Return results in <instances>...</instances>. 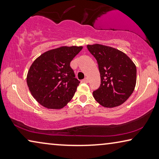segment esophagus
Instances as JSON below:
<instances>
[{
    "instance_id": "1",
    "label": "esophagus",
    "mask_w": 159,
    "mask_h": 159,
    "mask_svg": "<svg viewBox=\"0 0 159 159\" xmlns=\"http://www.w3.org/2000/svg\"><path fill=\"white\" fill-rule=\"evenodd\" d=\"M83 82L86 83V84H87V83H89V79H88L87 78H86V79H84V80H83Z\"/></svg>"
}]
</instances>
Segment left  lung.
<instances>
[{"label":"left lung","instance_id":"8db88e82","mask_svg":"<svg viewBox=\"0 0 159 159\" xmlns=\"http://www.w3.org/2000/svg\"><path fill=\"white\" fill-rule=\"evenodd\" d=\"M87 48L96 59L101 75L100 87L93 92L95 100L106 108L121 105L136 86V65L126 54L112 47L93 44Z\"/></svg>","mask_w":159,"mask_h":159}]
</instances>
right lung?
<instances>
[{"label": "right lung", "instance_id": "obj_1", "mask_svg": "<svg viewBox=\"0 0 159 159\" xmlns=\"http://www.w3.org/2000/svg\"><path fill=\"white\" fill-rule=\"evenodd\" d=\"M82 46H62L45 52L35 59L27 74V84L34 98L41 106L60 109L67 105L80 81L70 63Z\"/></svg>", "mask_w": 159, "mask_h": 159}]
</instances>
